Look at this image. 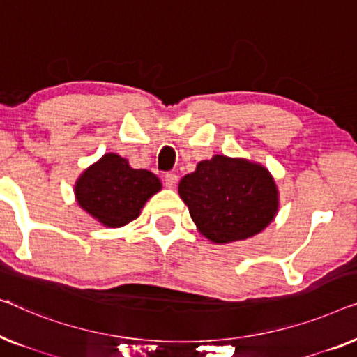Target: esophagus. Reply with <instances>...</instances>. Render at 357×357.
Segmentation results:
<instances>
[{
  "label": "esophagus",
  "instance_id": "34e87169",
  "mask_svg": "<svg viewBox=\"0 0 357 357\" xmlns=\"http://www.w3.org/2000/svg\"><path fill=\"white\" fill-rule=\"evenodd\" d=\"M165 184H167V188H174V185L178 184V174L174 173L165 174Z\"/></svg>",
  "mask_w": 357,
  "mask_h": 357
}]
</instances>
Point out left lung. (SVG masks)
Wrapping results in <instances>:
<instances>
[{"label":"left lung","instance_id":"obj_1","mask_svg":"<svg viewBox=\"0 0 357 357\" xmlns=\"http://www.w3.org/2000/svg\"><path fill=\"white\" fill-rule=\"evenodd\" d=\"M178 192L200 234L229 244L259 234L278 213L277 183L264 165L213 155L179 181Z\"/></svg>","mask_w":357,"mask_h":357}]
</instances>
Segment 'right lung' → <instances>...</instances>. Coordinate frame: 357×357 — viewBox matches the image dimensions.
<instances>
[{
	"mask_svg": "<svg viewBox=\"0 0 357 357\" xmlns=\"http://www.w3.org/2000/svg\"><path fill=\"white\" fill-rule=\"evenodd\" d=\"M158 190L162 181L152 172L135 169L113 152L85 168L74 184L79 207L107 228H121L137 218Z\"/></svg>",
	"mask_w": 357,
	"mask_h": 357,
	"instance_id": "obj_1",
	"label": "right lung"
}]
</instances>
